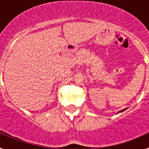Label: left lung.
Segmentation results:
<instances>
[{
  "label": "left lung",
  "mask_w": 149,
  "mask_h": 149,
  "mask_svg": "<svg viewBox=\"0 0 149 149\" xmlns=\"http://www.w3.org/2000/svg\"><path fill=\"white\" fill-rule=\"evenodd\" d=\"M121 110L120 112H122V111H124V110Z\"/></svg>",
  "instance_id": "left-lung-1"
}]
</instances>
